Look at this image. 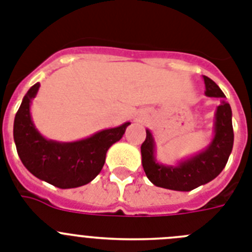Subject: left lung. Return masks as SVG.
Returning <instances> with one entry per match:
<instances>
[{
	"label": "left lung",
	"mask_w": 252,
	"mask_h": 252,
	"mask_svg": "<svg viewBox=\"0 0 252 252\" xmlns=\"http://www.w3.org/2000/svg\"><path fill=\"white\" fill-rule=\"evenodd\" d=\"M206 95L224 98L220 87L203 75ZM233 146L232 111L227 102L222 101L216 111L215 136L206 150L180 161L177 166L162 165L155 160V141L149 130L141 145L142 168L154 186L160 188L189 192L215 179L226 166Z\"/></svg>",
	"instance_id": "left-lung-1"
}]
</instances>
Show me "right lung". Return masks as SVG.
Masks as SVG:
<instances>
[{
    "label": "right lung",
    "mask_w": 252,
    "mask_h": 252,
    "mask_svg": "<svg viewBox=\"0 0 252 252\" xmlns=\"http://www.w3.org/2000/svg\"><path fill=\"white\" fill-rule=\"evenodd\" d=\"M39 87L36 83L28 91L13 122V140L22 164L31 174L58 188L88 184L99 174L107 150L124 136L130 122L79 141L46 140L35 128L30 115L31 99L35 98Z\"/></svg>",
    "instance_id": "1"
}]
</instances>
